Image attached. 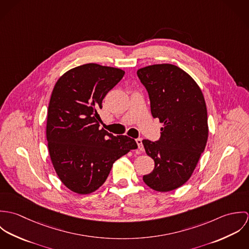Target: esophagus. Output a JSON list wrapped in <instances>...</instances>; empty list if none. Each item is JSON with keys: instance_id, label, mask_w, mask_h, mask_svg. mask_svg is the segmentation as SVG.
<instances>
[{"instance_id": "1", "label": "esophagus", "mask_w": 249, "mask_h": 249, "mask_svg": "<svg viewBox=\"0 0 249 249\" xmlns=\"http://www.w3.org/2000/svg\"><path fill=\"white\" fill-rule=\"evenodd\" d=\"M136 142H137V144H138V148H139V150L143 151V145H142V139H141V138L136 139Z\"/></svg>"}]
</instances>
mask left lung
I'll list each match as a JSON object with an SVG mask.
<instances>
[{"label":"left lung","mask_w":249,"mask_h":249,"mask_svg":"<svg viewBox=\"0 0 249 249\" xmlns=\"http://www.w3.org/2000/svg\"><path fill=\"white\" fill-rule=\"evenodd\" d=\"M145 87L153 118L163 124L157 142L142 140L154 160L143 182L157 192H170L192 177L208 140L207 108L201 89L173 64H154L137 71Z\"/></svg>","instance_id":"8db88e82"}]
</instances>
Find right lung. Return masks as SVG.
<instances>
[{
    "label": "right lung",
    "mask_w": 249,
    "mask_h": 249,
    "mask_svg": "<svg viewBox=\"0 0 249 249\" xmlns=\"http://www.w3.org/2000/svg\"><path fill=\"white\" fill-rule=\"evenodd\" d=\"M124 71L88 63L63 73L52 92L46 136L52 164L71 192L87 195L107 180L113 164L131 149L134 139L100 128L99 110Z\"/></svg>",
    "instance_id": "obj_1"
}]
</instances>
